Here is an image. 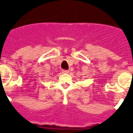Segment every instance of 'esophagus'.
Here are the masks:
<instances>
[{"label": "esophagus", "instance_id": "34e87169", "mask_svg": "<svg viewBox=\"0 0 133 133\" xmlns=\"http://www.w3.org/2000/svg\"><path fill=\"white\" fill-rule=\"evenodd\" d=\"M69 71L68 70H62V73H68Z\"/></svg>", "mask_w": 133, "mask_h": 133}]
</instances>
